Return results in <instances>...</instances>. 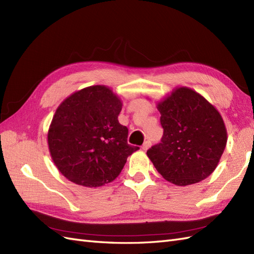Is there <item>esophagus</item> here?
I'll return each mask as SVG.
<instances>
[{
  "label": "esophagus",
  "mask_w": 254,
  "mask_h": 254,
  "mask_svg": "<svg viewBox=\"0 0 254 254\" xmlns=\"http://www.w3.org/2000/svg\"><path fill=\"white\" fill-rule=\"evenodd\" d=\"M150 146H151V141L150 140H146L144 144H142V146H141V149L144 151H146V150H148L149 148H150Z\"/></svg>",
  "instance_id": "esophagus-1"
}]
</instances>
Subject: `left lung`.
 <instances>
[{
	"label": "left lung",
	"instance_id": "obj_1",
	"mask_svg": "<svg viewBox=\"0 0 254 254\" xmlns=\"http://www.w3.org/2000/svg\"><path fill=\"white\" fill-rule=\"evenodd\" d=\"M163 137L147 151L165 180L189 186L206 179L216 170L227 132L212 104L196 91L179 87L158 103Z\"/></svg>",
	"mask_w": 254,
	"mask_h": 254
}]
</instances>
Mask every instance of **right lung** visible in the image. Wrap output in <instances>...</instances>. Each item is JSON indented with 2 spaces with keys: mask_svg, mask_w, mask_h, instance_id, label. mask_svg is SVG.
Segmentation results:
<instances>
[{
  "mask_svg": "<svg viewBox=\"0 0 254 254\" xmlns=\"http://www.w3.org/2000/svg\"><path fill=\"white\" fill-rule=\"evenodd\" d=\"M122 101L106 86L83 88L57 108L48 129L49 152L71 183L97 188L119 176L128 155L127 127L118 121Z\"/></svg>",
  "mask_w": 254,
  "mask_h": 254,
  "instance_id": "1",
  "label": "right lung"
}]
</instances>
